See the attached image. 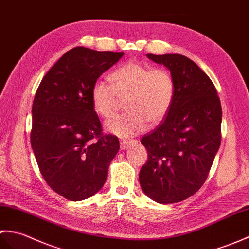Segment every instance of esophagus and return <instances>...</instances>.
<instances>
[{
	"instance_id": "obj_1",
	"label": "esophagus",
	"mask_w": 249,
	"mask_h": 249,
	"mask_svg": "<svg viewBox=\"0 0 249 249\" xmlns=\"http://www.w3.org/2000/svg\"><path fill=\"white\" fill-rule=\"evenodd\" d=\"M136 141L135 140H123L120 141V149L121 150H126L129 149L131 146L136 145Z\"/></svg>"
}]
</instances>
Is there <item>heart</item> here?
Instances as JSON below:
<instances>
[{
  "instance_id": "b5f03b06",
  "label": "heart",
  "mask_w": 249,
  "mask_h": 249,
  "mask_svg": "<svg viewBox=\"0 0 249 249\" xmlns=\"http://www.w3.org/2000/svg\"><path fill=\"white\" fill-rule=\"evenodd\" d=\"M112 85L98 81L91 88L95 112L108 118L124 100L128 112L115 116L107 123L108 132L119 136L139 134L147 126L161 123L169 113L175 96V84L170 73L162 68H152L130 60L109 75Z\"/></svg>"
}]
</instances>
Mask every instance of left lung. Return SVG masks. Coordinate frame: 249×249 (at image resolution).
Returning <instances> with one entry per match:
<instances>
[{"mask_svg": "<svg viewBox=\"0 0 249 249\" xmlns=\"http://www.w3.org/2000/svg\"><path fill=\"white\" fill-rule=\"evenodd\" d=\"M147 57L170 71L175 96L165 119L141 141L148 160L140 183L154 201L179 202L208 178L222 139V106L213 82L192 59L180 54Z\"/></svg>", "mask_w": 249, "mask_h": 249, "instance_id": "left-lung-1", "label": "left lung"}]
</instances>
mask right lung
<instances>
[{
    "instance_id": "right-lung-1",
    "label": "right lung",
    "mask_w": 249,
    "mask_h": 249,
    "mask_svg": "<svg viewBox=\"0 0 249 249\" xmlns=\"http://www.w3.org/2000/svg\"><path fill=\"white\" fill-rule=\"evenodd\" d=\"M124 54L71 49L48 71L36 91L31 145L43 179L68 200H84L100 191L119 150L118 137L102 133L91 88Z\"/></svg>"
}]
</instances>
